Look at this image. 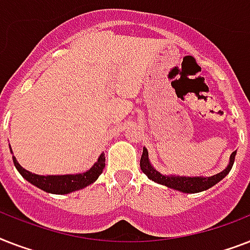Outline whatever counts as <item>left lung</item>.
I'll list each match as a JSON object with an SVG mask.
<instances>
[{
	"label": "left lung",
	"mask_w": 250,
	"mask_h": 250,
	"mask_svg": "<svg viewBox=\"0 0 250 250\" xmlns=\"http://www.w3.org/2000/svg\"><path fill=\"white\" fill-rule=\"evenodd\" d=\"M235 156H236V152H233L231 156H229V162L227 165L225 170L218 172V174L213 175V176H180V175H164L161 174L160 171H157L154 167L152 166L150 161H149L148 156V149H143V156H141L140 160V167L141 171L144 172L146 176H148L150 180L158 183V184H162V186H166L167 188H171V189L179 190V192H183V193H198V192H202V190H206L211 188L213 186H215L217 183H219L223 178L227 176L231 168L233 166V162H235Z\"/></svg>",
	"instance_id": "8db88e82"
}]
</instances>
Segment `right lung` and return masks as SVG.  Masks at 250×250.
Returning <instances> with one entry per match:
<instances>
[{
	"label": "right lung",
	"instance_id": "1",
	"mask_svg": "<svg viewBox=\"0 0 250 250\" xmlns=\"http://www.w3.org/2000/svg\"><path fill=\"white\" fill-rule=\"evenodd\" d=\"M11 152V148H10ZM13 153V152H11ZM13 162L19 171V174L23 178L33 184L37 188L54 194H67L75 190L83 189L86 186H89L98 179L102 174V170L105 167V153H101L98 157L97 162L90 167L89 170L80 174H66V175H37L31 171L25 170L18 164L17 158L13 156Z\"/></svg>",
	"mask_w": 250,
	"mask_h": 250
}]
</instances>
